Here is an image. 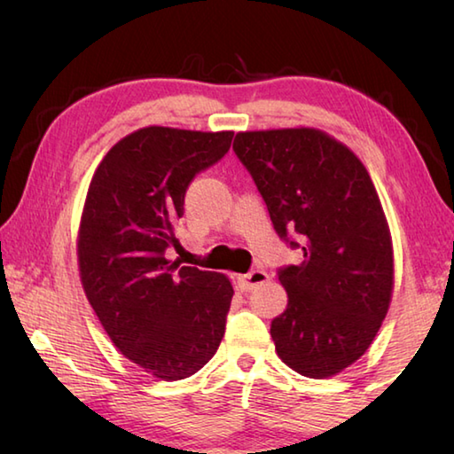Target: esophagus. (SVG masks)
<instances>
[{"label": "esophagus", "mask_w": 454, "mask_h": 454, "mask_svg": "<svg viewBox=\"0 0 454 454\" xmlns=\"http://www.w3.org/2000/svg\"><path fill=\"white\" fill-rule=\"evenodd\" d=\"M268 280V274L264 270H252L248 274H238L236 276V288L242 292H250L252 288H256L258 284H262Z\"/></svg>", "instance_id": "1"}]
</instances>
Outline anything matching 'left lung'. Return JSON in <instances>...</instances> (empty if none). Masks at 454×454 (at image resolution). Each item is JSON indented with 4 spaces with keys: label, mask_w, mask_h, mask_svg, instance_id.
<instances>
[{
    "label": "left lung",
    "mask_w": 454,
    "mask_h": 454,
    "mask_svg": "<svg viewBox=\"0 0 454 454\" xmlns=\"http://www.w3.org/2000/svg\"><path fill=\"white\" fill-rule=\"evenodd\" d=\"M234 152L276 234L304 254L278 270L288 306L270 325L276 352L309 379L334 376L371 347L393 296V242L371 176L312 128L240 132Z\"/></svg>",
    "instance_id": "obj_1"
}]
</instances>
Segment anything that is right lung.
Wrapping results in <instances>:
<instances>
[{"label": "right lung", "instance_id": "add662e5", "mask_svg": "<svg viewBox=\"0 0 454 454\" xmlns=\"http://www.w3.org/2000/svg\"><path fill=\"white\" fill-rule=\"evenodd\" d=\"M234 132L150 126L106 153L78 234L82 286L121 355L162 380L216 355L232 302L224 274L170 264L190 182L230 150Z\"/></svg>", "mask_w": 454, "mask_h": 454}]
</instances>
